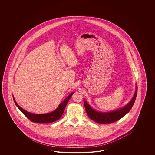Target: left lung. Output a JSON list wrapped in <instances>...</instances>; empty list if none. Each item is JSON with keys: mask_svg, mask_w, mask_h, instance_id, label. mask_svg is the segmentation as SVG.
<instances>
[{"mask_svg": "<svg viewBox=\"0 0 155 155\" xmlns=\"http://www.w3.org/2000/svg\"><path fill=\"white\" fill-rule=\"evenodd\" d=\"M137 86L136 85L135 94L133 98L130 101V102L128 103L127 105H126L124 107L120 109L108 113H101L95 111L93 108H91L89 104L87 103V102L84 99L86 111L89 117L94 122L101 124H108L116 122L120 120L130 111L135 103L137 95Z\"/></svg>", "mask_w": 155, "mask_h": 155, "instance_id": "1", "label": "left lung"}]
</instances>
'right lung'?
Segmentation results:
<instances>
[{
	"instance_id": "obj_1",
	"label": "right lung",
	"mask_w": 155,
	"mask_h": 155,
	"mask_svg": "<svg viewBox=\"0 0 155 155\" xmlns=\"http://www.w3.org/2000/svg\"><path fill=\"white\" fill-rule=\"evenodd\" d=\"M74 93H71L58 106V108L56 109L54 111L48 114H36L33 113H29L28 111L24 110L23 108L20 107L16 102L15 101V98H14L15 103L16 106L18 107L19 110L23 113L24 115L29 119L31 121L35 122V123H52L55 122L58 120L61 116L62 115L63 113L64 112L65 108L69 102V99L71 98V95Z\"/></svg>"
}]
</instances>
